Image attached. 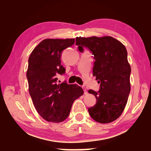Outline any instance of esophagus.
<instances>
[{
	"instance_id": "1",
	"label": "esophagus",
	"mask_w": 151,
	"mask_h": 151,
	"mask_svg": "<svg viewBox=\"0 0 151 151\" xmlns=\"http://www.w3.org/2000/svg\"><path fill=\"white\" fill-rule=\"evenodd\" d=\"M82 88H83L84 90V93H85V94H87V90H86V88L85 86H82Z\"/></svg>"
}]
</instances>
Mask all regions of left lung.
<instances>
[{"instance_id": "8db88e82", "label": "left lung", "mask_w": 151, "mask_h": 151, "mask_svg": "<svg viewBox=\"0 0 151 151\" xmlns=\"http://www.w3.org/2000/svg\"><path fill=\"white\" fill-rule=\"evenodd\" d=\"M76 45L83 52L86 48L95 61L93 75L99 80V91L89 90L96 97L95 105L88 108L92 119L102 124L115 121L121 115L131 91V68L124 46L111 37H76Z\"/></svg>"}]
</instances>
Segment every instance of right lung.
I'll list each match as a JSON object with an SVG mask.
<instances>
[{
    "instance_id": "1",
    "label": "right lung",
    "mask_w": 151,
    "mask_h": 151,
    "mask_svg": "<svg viewBox=\"0 0 151 151\" xmlns=\"http://www.w3.org/2000/svg\"><path fill=\"white\" fill-rule=\"evenodd\" d=\"M75 39H45L30 54L27 77L30 95L35 109L48 122H60L69 115L75 99L83 94L76 85L57 83L58 75H64L61 55L75 44Z\"/></svg>"
}]
</instances>
